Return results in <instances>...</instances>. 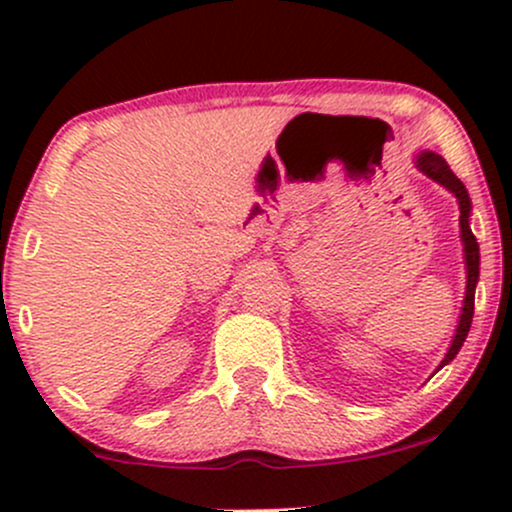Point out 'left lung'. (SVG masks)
<instances>
[{"label": "left lung", "mask_w": 512, "mask_h": 512, "mask_svg": "<svg viewBox=\"0 0 512 512\" xmlns=\"http://www.w3.org/2000/svg\"><path fill=\"white\" fill-rule=\"evenodd\" d=\"M414 166L431 178L438 185H443L452 197L457 199V209H460V240H462V257H464V274H467V286H464V301L460 310V320L455 325V334H452L448 351H445L443 361L438 363V368L433 373H438L440 368L448 366L452 358L457 356V351L462 349L464 339H467L469 327H472L474 317V291L479 284V267H481V255H479V243L474 238L472 226H469V216H472V199H469L467 187L462 185V180L452 173L445 158L436 154V151H419L414 156Z\"/></svg>", "instance_id": "1"}]
</instances>
